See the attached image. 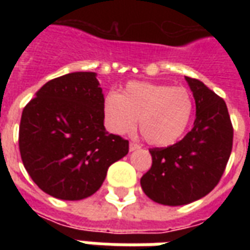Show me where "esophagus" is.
I'll return each mask as SVG.
<instances>
[{
  "label": "esophagus",
  "mask_w": 250,
  "mask_h": 250,
  "mask_svg": "<svg viewBox=\"0 0 250 250\" xmlns=\"http://www.w3.org/2000/svg\"><path fill=\"white\" fill-rule=\"evenodd\" d=\"M128 148H130V151H135V150H139V148H141V146H139V145H136V143H132V142H131Z\"/></svg>",
  "instance_id": "34e87169"
}]
</instances>
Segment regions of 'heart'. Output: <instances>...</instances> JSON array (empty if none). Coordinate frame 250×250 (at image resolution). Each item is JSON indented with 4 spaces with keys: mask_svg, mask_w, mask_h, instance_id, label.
Masks as SVG:
<instances>
[{
    "mask_svg": "<svg viewBox=\"0 0 250 250\" xmlns=\"http://www.w3.org/2000/svg\"><path fill=\"white\" fill-rule=\"evenodd\" d=\"M193 111L190 93L182 87L132 82L122 93L109 92L103 104L105 125L112 134L139 130L150 145L170 146L184 135Z\"/></svg>",
    "mask_w": 250,
    "mask_h": 250,
    "instance_id": "heart-1",
    "label": "heart"
}]
</instances>
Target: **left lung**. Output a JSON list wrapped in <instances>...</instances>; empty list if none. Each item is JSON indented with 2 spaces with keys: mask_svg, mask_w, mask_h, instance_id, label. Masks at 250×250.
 <instances>
[{
  "mask_svg": "<svg viewBox=\"0 0 250 250\" xmlns=\"http://www.w3.org/2000/svg\"><path fill=\"white\" fill-rule=\"evenodd\" d=\"M195 100L193 130L166 148H151V168L141 186L154 202L191 204L209 194L225 171L233 146V127L225 102L197 79L185 77Z\"/></svg>",
  "mask_w": 250,
  "mask_h": 250,
  "instance_id": "obj_1",
  "label": "left lung"
}]
</instances>
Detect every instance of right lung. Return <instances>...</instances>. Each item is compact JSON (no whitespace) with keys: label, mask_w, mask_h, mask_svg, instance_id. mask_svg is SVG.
Returning <instances> with one entry per match:
<instances>
[{"label":"right lung","mask_w":250,"mask_h":250,"mask_svg":"<svg viewBox=\"0 0 250 250\" xmlns=\"http://www.w3.org/2000/svg\"><path fill=\"white\" fill-rule=\"evenodd\" d=\"M104 95L95 72L44 84L22 111L19 145L25 170L44 193L79 201L96 193L128 141L104 127Z\"/></svg>","instance_id":"obj_1"}]
</instances>
